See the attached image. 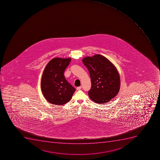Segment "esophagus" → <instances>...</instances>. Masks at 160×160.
Instances as JSON below:
<instances>
[{
	"mask_svg": "<svg viewBox=\"0 0 160 160\" xmlns=\"http://www.w3.org/2000/svg\"><path fill=\"white\" fill-rule=\"evenodd\" d=\"M82 86H79V87H77V90H81V89H82Z\"/></svg>",
	"mask_w": 160,
	"mask_h": 160,
	"instance_id": "34e87169",
	"label": "esophagus"
}]
</instances>
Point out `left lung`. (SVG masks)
Here are the masks:
<instances>
[{
    "instance_id": "8db88e82",
    "label": "left lung",
    "mask_w": 160,
    "mask_h": 160,
    "mask_svg": "<svg viewBox=\"0 0 160 160\" xmlns=\"http://www.w3.org/2000/svg\"><path fill=\"white\" fill-rule=\"evenodd\" d=\"M82 62L89 71L91 88L89 98L98 104H105L119 91L120 78L117 68L110 60L100 54L86 57Z\"/></svg>"
}]
</instances>
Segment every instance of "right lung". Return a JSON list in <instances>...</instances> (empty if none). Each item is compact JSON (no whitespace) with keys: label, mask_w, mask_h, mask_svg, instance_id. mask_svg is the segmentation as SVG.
Returning a JSON list of instances; mask_svg holds the SVG:
<instances>
[{"label":"right lung","mask_w":160,"mask_h":160,"mask_svg":"<svg viewBox=\"0 0 160 160\" xmlns=\"http://www.w3.org/2000/svg\"><path fill=\"white\" fill-rule=\"evenodd\" d=\"M71 58H55L50 60L43 71L41 82L42 94L48 102L62 106L69 102L75 89L64 77Z\"/></svg>","instance_id":"obj_1"}]
</instances>
